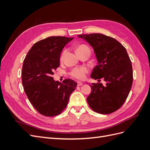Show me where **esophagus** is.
Listing matches in <instances>:
<instances>
[{"instance_id":"34e87169","label":"esophagus","mask_w":150,"mask_h":150,"mask_svg":"<svg viewBox=\"0 0 150 150\" xmlns=\"http://www.w3.org/2000/svg\"><path fill=\"white\" fill-rule=\"evenodd\" d=\"M83 84V83L82 82H80V81H78V83H77V85L78 86H81Z\"/></svg>"}]
</instances>
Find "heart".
Wrapping results in <instances>:
<instances>
[{"label":"heart","instance_id":"b5f03b06","mask_svg":"<svg viewBox=\"0 0 150 150\" xmlns=\"http://www.w3.org/2000/svg\"><path fill=\"white\" fill-rule=\"evenodd\" d=\"M84 50H89L88 47L86 46V45H80V46L76 47V52L77 51H82ZM88 69L86 67H75L72 69L70 72V75L73 77V78L78 79L79 80L84 79L86 78V74L88 73Z\"/></svg>","mask_w":150,"mask_h":150}]
</instances>
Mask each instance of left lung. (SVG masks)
<instances>
[{"instance_id":"1","label":"left lung","mask_w":150,"mask_h":150,"mask_svg":"<svg viewBox=\"0 0 150 150\" xmlns=\"http://www.w3.org/2000/svg\"><path fill=\"white\" fill-rule=\"evenodd\" d=\"M94 49L98 61L91 77L98 79L90 84L91 93L87 98L90 108L98 113L110 114L125 102L133 84V69L125 47L117 40L99 33L81 34ZM102 78L106 82L100 83Z\"/></svg>"}]
</instances>
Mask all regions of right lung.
I'll list each match as a JSON object with an SVG mask.
<instances>
[{"label":"right lung","mask_w":150,"mask_h":150,"mask_svg":"<svg viewBox=\"0 0 150 150\" xmlns=\"http://www.w3.org/2000/svg\"><path fill=\"white\" fill-rule=\"evenodd\" d=\"M73 39L64 36H52L35 43L24 59L22 83L29 101L40 114L59 115L65 110L77 83L66 79L62 83L52 77L60 66L63 48Z\"/></svg>","instance_id":"1"}]
</instances>
